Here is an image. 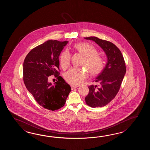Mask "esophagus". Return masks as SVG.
I'll return each mask as SVG.
<instances>
[{
	"mask_svg": "<svg viewBox=\"0 0 150 150\" xmlns=\"http://www.w3.org/2000/svg\"><path fill=\"white\" fill-rule=\"evenodd\" d=\"M71 89H75V88H77V87H78V86H74V85H71Z\"/></svg>",
	"mask_w": 150,
	"mask_h": 150,
	"instance_id": "esophagus-1",
	"label": "esophagus"
}]
</instances>
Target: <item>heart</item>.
Returning a JSON list of instances; mask_svg holds the SVG:
<instances>
[{
  "label": "heart",
  "mask_w": 150,
  "mask_h": 150,
  "mask_svg": "<svg viewBox=\"0 0 150 150\" xmlns=\"http://www.w3.org/2000/svg\"><path fill=\"white\" fill-rule=\"evenodd\" d=\"M76 51L85 56L83 65L90 69L93 75L100 73L105 67V61L103 58L98 54V51L93 45L88 43L82 42L74 45ZM71 55L69 51L64 50L59 57L61 67L66 69L70 65ZM89 71L78 67H72L65 74V78L67 83L74 85H78L83 83L87 78Z\"/></svg>",
  "instance_id": "1"
}]
</instances>
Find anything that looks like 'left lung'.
I'll use <instances>...</instances> for the list:
<instances>
[{"instance_id": "8db88e82", "label": "left lung", "mask_w": 150, "mask_h": 150, "mask_svg": "<svg viewBox=\"0 0 150 150\" xmlns=\"http://www.w3.org/2000/svg\"><path fill=\"white\" fill-rule=\"evenodd\" d=\"M85 38L96 42L108 58L105 67L94 80L99 85L88 86L89 93L85 98L89 107H102L110 102L120 89L126 72L125 59L120 50L112 42L94 36Z\"/></svg>"}]
</instances>
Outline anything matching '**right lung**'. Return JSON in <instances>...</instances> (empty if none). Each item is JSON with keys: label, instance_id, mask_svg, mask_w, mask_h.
<instances>
[{"label": "right lung", "instance_id": "add662e5", "mask_svg": "<svg viewBox=\"0 0 150 150\" xmlns=\"http://www.w3.org/2000/svg\"><path fill=\"white\" fill-rule=\"evenodd\" d=\"M67 41L49 40L33 48L23 62V79L27 89L44 108L54 111L64 106L71 87L59 74V56ZM52 75L58 79L52 86Z\"/></svg>", "mask_w": 150, "mask_h": 150}]
</instances>
